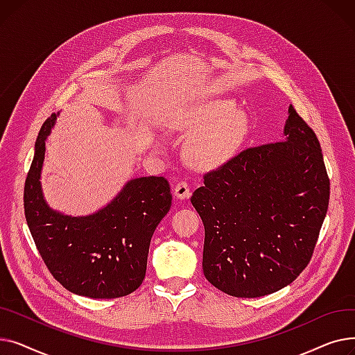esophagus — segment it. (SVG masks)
Segmentation results:
<instances>
[{"label": "esophagus", "mask_w": 355, "mask_h": 355, "mask_svg": "<svg viewBox=\"0 0 355 355\" xmlns=\"http://www.w3.org/2000/svg\"><path fill=\"white\" fill-rule=\"evenodd\" d=\"M190 194H191V190H190V185L185 182V181H180V182H177L175 184V187H174V196L177 197V198H189L190 197Z\"/></svg>", "instance_id": "esophagus-1"}]
</instances>
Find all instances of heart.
<instances>
[{"mask_svg": "<svg viewBox=\"0 0 355 355\" xmlns=\"http://www.w3.org/2000/svg\"><path fill=\"white\" fill-rule=\"evenodd\" d=\"M174 126L191 132L189 158L200 166H216L230 159L245 142L248 118L237 110L234 101L211 98L185 106L178 112Z\"/></svg>", "mask_w": 355, "mask_h": 355, "instance_id": "1", "label": "heart"}]
</instances>
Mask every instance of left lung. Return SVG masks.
I'll return each instance as SVG.
<instances>
[{"instance_id": "left-lung-1", "label": "left lung", "mask_w": 355, "mask_h": 355, "mask_svg": "<svg viewBox=\"0 0 355 355\" xmlns=\"http://www.w3.org/2000/svg\"><path fill=\"white\" fill-rule=\"evenodd\" d=\"M288 115L285 141L245 149L204 175L191 196L204 225V276L232 296H265L292 284L327 216L320 141L292 105Z\"/></svg>"}]
</instances>
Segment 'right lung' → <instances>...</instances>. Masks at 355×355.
Masks as SVG:
<instances>
[{
  "label": "right lung",
  "instance_id": "right-lung-1",
  "mask_svg": "<svg viewBox=\"0 0 355 355\" xmlns=\"http://www.w3.org/2000/svg\"><path fill=\"white\" fill-rule=\"evenodd\" d=\"M59 114L42 126L24 185V213L46 266L67 291L112 300L137 291L145 277L151 237L171 207L164 177L129 180L114 200L89 216L53 210L42 190L46 139Z\"/></svg>",
  "mask_w": 355,
  "mask_h": 355
}]
</instances>
